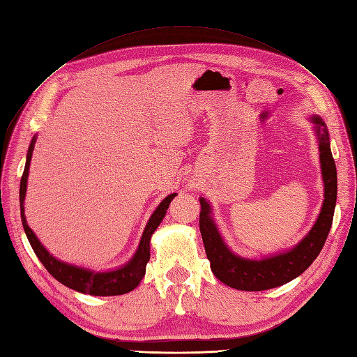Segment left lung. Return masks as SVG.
I'll list each match as a JSON object with an SVG mask.
<instances>
[{"mask_svg": "<svg viewBox=\"0 0 357 357\" xmlns=\"http://www.w3.org/2000/svg\"><path fill=\"white\" fill-rule=\"evenodd\" d=\"M312 121L315 123L319 141V160L324 180V203L318 220L307 236L288 253L264 260H248L233 255L224 244L212 220L211 206L204 198H199V204H202L199 231H202L207 259L211 260V268L216 279H220L230 288L239 291H265L282 286L306 271L324 247L333 222L337 177L336 165L332 151H330L326 124L319 116H314Z\"/></svg>", "mask_w": 357, "mask_h": 357, "instance_id": "8db88e82", "label": "left lung"}]
</instances>
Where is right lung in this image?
<instances>
[{
	"instance_id": "add662e5",
	"label": "right lung",
	"mask_w": 357,
	"mask_h": 357,
	"mask_svg": "<svg viewBox=\"0 0 357 357\" xmlns=\"http://www.w3.org/2000/svg\"><path fill=\"white\" fill-rule=\"evenodd\" d=\"M34 142H36V137H33V141L29 146L27 162H25V168H24L22 177H21L20 204H21V220H22V225H24V231H25V234H27L30 245H31L34 253H36V256L39 257L42 265L47 268V271L53 275L56 280L68 286V288H71L78 292H83V294L109 297V295H121V294H127L130 291H133L136 286L141 283L142 277L145 275V266H146V262L150 260L151 234L154 233L155 229L159 227V224L162 222L163 216H165V213H167L168 207H169V203L172 202V198L176 197V194L168 195L158 206V208H155L149 224H146V227L144 230L141 244H139L136 255L126 266L115 269V271H110V273H93V271H89V269H83V268H78L74 265L63 264V262H60V260L54 259L45 248L42 247L39 239L34 236V233L29 227L27 221H25L24 198H25V189H27V177H29V168H30V160H31L33 149H34Z\"/></svg>"
}]
</instances>
